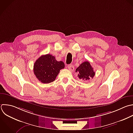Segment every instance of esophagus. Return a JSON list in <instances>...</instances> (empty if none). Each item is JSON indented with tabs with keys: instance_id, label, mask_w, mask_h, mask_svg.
<instances>
[{
	"instance_id": "esophagus-1",
	"label": "esophagus",
	"mask_w": 133,
	"mask_h": 133,
	"mask_svg": "<svg viewBox=\"0 0 133 133\" xmlns=\"http://www.w3.org/2000/svg\"><path fill=\"white\" fill-rule=\"evenodd\" d=\"M68 68L69 70L71 71H73L74 70V66L72 64H69L68 65Z\"/></svg>"
}]
</instances>
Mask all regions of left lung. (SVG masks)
<instances>
[{
  "mask_svg": "<svg viewBox=\"0 0 133 133\" xmlns=\"http://www.w3.org/2000/svg\"><path fill=\"white\" fill-rule=\"evenodd\" d=\"M78 72V77L79 79L88 81L92 78L95 75L94 69L88 61H85L77 68L75 71Z\"/></svg>",
  "mask_w": 133,
  "mask_h": 133,
  "instance_id": "8db88e82",
  "label": "left lung"
}]
</instances>
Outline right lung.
Masks as SVG:
<instances>
[{
    "label": "right lung",
    "mask_w": 133,
    "mask_h": 133,
    "mask_svg": "<svg viewBox=\"0 0 133 133\" xmlns=\"http://www.w3.org/2000/svg\"><path fill=\"white\" fill-rule=\"evenodd\" d=\"M64 66L63 62L58 61L55 57L47 54L36 60L34 64V73L41 82L50 83L56 79L60 70Z\"/></svg>",
    "instance_id": "right-lung-1"
}]
</instances>
